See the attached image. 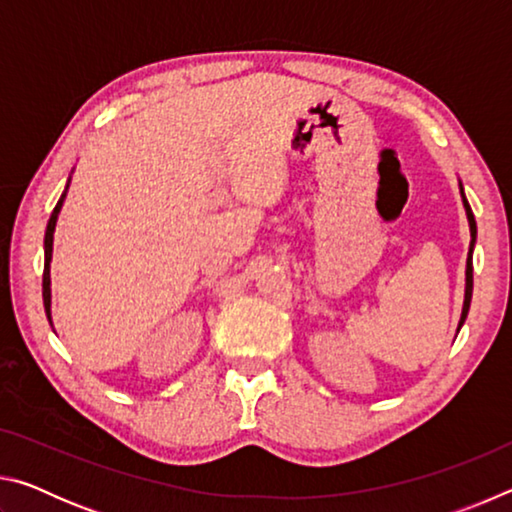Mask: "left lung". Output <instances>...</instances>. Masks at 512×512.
<instances>
[{
    "mask_svg": "<svg viewBox=\"0 0 512 512\" xmlns=\"http://www.w3.org/2000/svg\"><path fill=\"white\" fill-rule=\"evenodd\" d=\"M458 189H461V198H463V207H465V214H467V223H470V250H467V264H465V300H463V311H461V320H458V332H461V327L467 318V311H470V302H472V253H474V244H476V221H474V214H472V207L467 203L465 192H463V185L458 183Z\"/></svg>",
    "mask_w": 512,
    "mask_h": 512,
    "instance_id": "8db88e82",
    "label": "left lung"
}]
</instances>
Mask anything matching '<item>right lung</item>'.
Wrapping results in <instances>:
<instances>
[{
    "label": "right lung",
    "mask_w": 512,
    "mask_h": 512,
    "mask_svg": "<svg viewBox=\"0 0 512 512\" xmlns=\"http://www.w3.org/2000/svg\"><path fill=\"white\" fill-rule=\"evenodd\" d=\"M67 189H69V180H67V187H65L63 196L58 198V203H56V207H54V212H51V216H49L47 232H45V273H42V300H45V311H47L49 323H51V275H49V268H51V253H54V232H56V221H58L60 207H63V203H65Z\"/></svg>",
    "instance_id": "right-lung-1"
}]
</instances>
